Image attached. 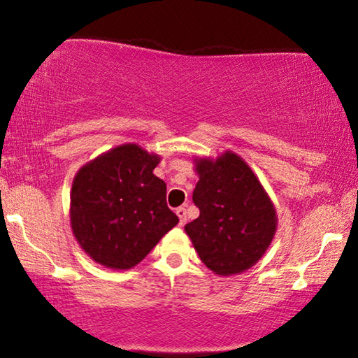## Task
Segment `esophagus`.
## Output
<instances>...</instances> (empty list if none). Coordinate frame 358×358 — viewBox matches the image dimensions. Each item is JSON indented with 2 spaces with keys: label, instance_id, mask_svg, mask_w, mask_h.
Listing matches in <instances>:
<instances>
[{
  "label": "esophagus",
  "instance_id": "34e87169",
  "mask_svg": "<svg viewBox=\"0 0 358 358\" xmlns=\"http://www.w3.org/2000/svg\"><path fill=\"white\" fill-rule=\"evenodd\" d=\"M177 216L180 217V224L183 226V224L186 222V208L185 207L177 208Z\"/></svg>",
  "mask_w": 358,
  "mask_h": 358
}]
</instances>
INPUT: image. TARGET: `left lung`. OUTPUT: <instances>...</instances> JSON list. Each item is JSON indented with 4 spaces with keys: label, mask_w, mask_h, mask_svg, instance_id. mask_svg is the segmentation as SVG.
<instances>
[{
    "label": "left lung",
    "mask_w": 358,
    "mask_h": 358,
    "mask_svg": "<svg viewBox=\"0 0 358 358\" xmlns=\"http://www.w3.org/2000/svg\"><path fill=\"white\" fill-rule=\"evenodd\" d=\"M199 181L192 201L201 210L185 232L202 262L215 275L243 273L256 265L273 241L275 203L243 157L224 151L192 157Z\"/></svg>",
    "instance_id": "8db88e82"
}]
</instances>
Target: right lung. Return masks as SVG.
<instances>
[{"label":"right lung","instance_id":"obj_1","mask_svg":"<svg viewBox=\"0 0 358 358\" xmlns=\"http://www.w3.org/2000/svg\"><path fill=\"white\" fill-rule=\"evenodd\" d=\"M161 156L118 145L78 169L71 189L72 234L96 264L129 270L178 224L166 183L153 173Z\"/></svg>","mask_w":358,"mask_h":358}]
</instances>
